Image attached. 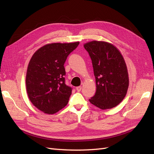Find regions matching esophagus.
<instances>
[{
  "mask_svg": "<svg viewBox=\"0 0 154 154\" xmlns=\"http://www.w3.org/2000/svg\"><path fill=\"white\" fill-rule=\"evenodd\" d=\"M82 90V87L81 86H79V87H76V91L78 92H80Z\"/></svg>",
  "mask_w": 154,
  "mask_h": 154,
  "instance_id": "esophagus-1",
  "label": "esophagus"
}]
</instances>
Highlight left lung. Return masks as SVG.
<instances>
[{
    "label": "left lung",
    "mask_w": 154,
    "mask_h": 154,
    "mask_svg": "<svg viewBox=\"0 0 154 154\" xmlns=\"http://www.w3.org/2000/svg\"><path fill=\"white\" fill-rule=\"evenodd\" d=\"M92 60L96 91L89 101L101 109L117 106L128 87L127 68L122 54L111 44L92 41L84 45Z\"/></svg>",
    "instance_id": "8db88e82"
}]
</instances>
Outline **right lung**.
<instances>
[{"label":"right lung","mask_w":154,"mask_h":154,"mask_svg":"<svg viewBox=\"0 0 154 154\" xmlns=\"http://www.w3.org/2000/svg\"><path fill=\"white\" fill-rule=\"evenodd\" d=\"M80 44L45 45L32 55L26 74V89L31 103L44 113L53 114L68 103L72 88L66 84L64 63Z\"/></svg>","instance_id":"add662e5"}]
</instances>
